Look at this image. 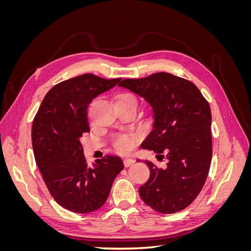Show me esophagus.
<instances>
[{"instance_id": "1", "label": "esophagus", "mask_w": 251, "mask_h": 251, "mask_svg": "<svg viewBox=\"0 0 251 251\" xmlns=\"http://www.w3.org/2000/svg\"><path fill=\"white\" fill-rule=\"evenodd\" d=\"M135 163V160L132 158H125L124 159V165L126 166V168H127V166L130 165H133Z\"/></svg>"}]
</instances>
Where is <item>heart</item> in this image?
<instances>
[{
  "label": "heart",
  "mask_w": 251,
  "mask_h": 251,
  "mask_svg": "<svg viewBox=\"0 0 251 251\" xmlns=\"http://www.w3.org/2000/svg\"><path fill=\"white\" fill-rule=\"evenodd\" d=\"M132 100V101L137 103L136 96L132 93H128V92L119 94L117 97V100ZM137 139H138L137 135H135V134H116L113 137L112 146L118 151V153L126 154V153H130L131 151H133Z\"/></svg>",
  "instance_id": "heart-1"
}]
</instances>
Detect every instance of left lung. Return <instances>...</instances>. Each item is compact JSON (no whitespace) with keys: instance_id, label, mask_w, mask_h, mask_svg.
<instances>
[{"instance_id":"1","label":"left lung","mask_w":251,"mask_h":251,"mask_svg":"<svg viewBox=\"0 0 251 251\" xmlns=\"http://www.w3.org/2000/svg\"><path fill=\"white\" fill-rule=\"evenodd\" d=\"M118 86L144 97L153 107V130L141 147L169 159L165 170L146 161L151 175L139 187L141 199L161 214L186 208L201 192L211 162L208 101L195 83L166 72L123 79Z\"/></svg>"}]
</instances>
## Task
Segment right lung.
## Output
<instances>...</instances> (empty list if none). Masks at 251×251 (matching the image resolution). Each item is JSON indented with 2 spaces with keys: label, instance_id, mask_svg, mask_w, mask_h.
I'll use <instances>...</instances> for the list:
<instances>
[{
  "label": "right lung",
  "instance_id": "right-lung-1",
  "mask_svg": "<svg viewBox=\"0 0 251 251\" xmlns=\"http://www.w3.org/2000/svg\"><path fill=\"white\" fill-rule=\"evenodd\" d=\"M119 80L91 73L64 80L48 91L35 114L31 138L37 168L53 199L70 211L101 207L124 170L121 159L111 155L89 165L79 141L90 132L89 103Z\"/></svg>",
  "mask_w": 251,
  "mask_h": 251
}]
</instances>
